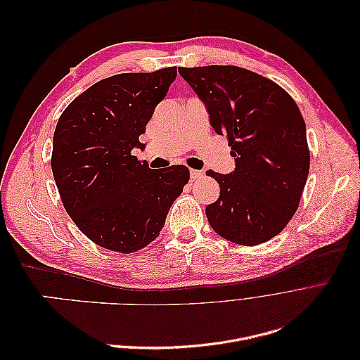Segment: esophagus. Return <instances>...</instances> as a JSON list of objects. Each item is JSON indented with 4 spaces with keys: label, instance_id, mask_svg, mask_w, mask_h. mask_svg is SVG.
Instances as JSON below:
<instances>
[{
    "label": "esophagus",
    "instance_id": "obj_1",
    "mask_svg": "<svg viewBox=\"0 0 360 360\" xmlns=\"http://www.w3.org/2000/svg\"><path fill=\"white\" fill-rule=\"evenodd\" d=\"M204 176V172L200 169H191V180H198Z\"/></svg>",
    "mask_w": 360,
    "mask_h": 360
}]
</instances>
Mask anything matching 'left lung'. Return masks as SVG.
<instances>
[{"label":"left lung","instance_id":"1","mask_svg":"<svg viewBox=\"0 0 360 360\" xmlns=\"http://www.w3.org/2000/svg\"><path fill=\"white\" fill-rule=\"evenodd\" d=\"M207 106L217 135L228 138L236 169L207 176L221 193L205 207L213 230L255 246L279 234L296 213L309 172L307 126L292 97L264 76L237 66L180 68Z\"/></svg>","mask_w":360,"mask_h":360}]
</instances>
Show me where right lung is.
I'll list each match as a JSON object with an SVG mask.
<instances>
[{"label": "right lung", "mask_w": 360, "mask_h": 360, "mask_svg": "<svg viewBox=\"0 0 360 360\" xmlns=\"http://www.w3.org/2000/svg\"><path fill=\"white\" fill-rule=\"evenodd\" d=\"M177 68L120 73L81 93L53 132L51 167L64 209L91 242L132 254L165 225L169 207L189 181V169L151 171L132 155L139 135L167 96Z\"/></svg>", "instance_id": "obj_1"}]
</instances>
